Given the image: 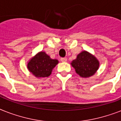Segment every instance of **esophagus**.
<instances>
[{
	"instance_id": "34e87169",
	"label": "esophagus",
	"mask_w": 121,
	"mask_h": 121,
	"mask_svg": "<svg viewBox=\"0 0 121 121\" xmlns=\"http://www.w3.org/2000/svg\"><path fill=\"white\" fill-rule=\"evenodd\" d=\"M60 60H61L62 62H66L67 58L66 57H63V58H61V59H60Z\"/></svg>"
}]
</instances>
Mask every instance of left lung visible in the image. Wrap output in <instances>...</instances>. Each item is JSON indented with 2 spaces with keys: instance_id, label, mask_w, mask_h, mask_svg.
Here are the masks:
<instances>
[{
  "instance_id": "1",
  "label": "left lung",
  "mask_w": 121,
  "mask_h": 121,
  "mask_svg": "<svg viewBox=\"0 0 121 121\" xmlns=\"http://www.w3.org/2000/svg\"><path fill=\"white\" fill-rule=\"evenodd\" d=\"M77 74L82 77H90L95 73L99 68V62L93 55L84 51L79 53L76 59L71 63Z\"/></svg>"
}]
</instances>
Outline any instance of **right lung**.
Segmentation results:
<instances>
[{
    "label": "right lung",
    "mask_w": 121,
    "mask_h": 121,
    "mask_svg": "<svg viewBox=\"0 0 121 121\" xmlns=\"http://www.w3.org/2000/svg\"><path fill=\"white\" fill-rule=\"evenodd\" d=\"M58 62L57 59H52L45 52H41L30 60L28 69L37 77H46L51 75Z\"/></svg>",
    "instance_id": "add662e5"
}]
</instances>
